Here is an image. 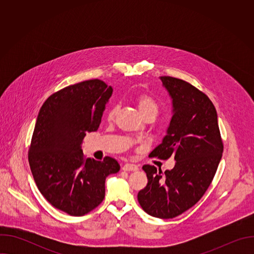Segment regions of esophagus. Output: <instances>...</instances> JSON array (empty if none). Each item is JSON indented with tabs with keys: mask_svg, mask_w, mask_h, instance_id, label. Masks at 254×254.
<instances>
[{
	"mask_svg": "<svg viewBox=\"0 0 254 254\" xmlns=\"http://www.w3.org/2000/svg\"><path fill=\"white\" fill-rule=\"evenodd\" d=\"M138 169V167L134 164H130V163H127L124 165L123 170L126 172H129V171H136Z\"/></svg>",
	"mask_w": 254,
	"mask_h": 254,
	"instance_id": "esophagus-1",
	"label": "esophagus"
}]
</instances>
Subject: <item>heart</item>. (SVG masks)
I'll use <instances>...</instances> for the list:
<instances>
[{
    "mask_svg": "<svg viewBox=\"0 0 254 254\" xmlns=\"http://www.w3.org/2000/svg\"><path fill=\"white\" fill-rule=\"evenodd\" d=\"M134 103L137 107L138 112L143 118L147 117H155L159 113V105L157 101L149 94L147 93H138L134 96ZM119 111V105H114L110 108V111L107 113V118L110 120H113L117 113Z\"/></svg>",
    "mask_w": 254,
    "mask_h": 254,
    "instance_id": "heart-1",
    "label": "heart"
}]
</instances>
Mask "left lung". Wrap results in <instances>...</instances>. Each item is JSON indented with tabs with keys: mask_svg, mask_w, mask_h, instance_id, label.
<instances>
[{
	"mask_svg": "<svg viewBox=\"0 0 254 254\" xmlns=\"http://www.w3.org/2000/svg\"><path fill=\"white\" fill-rule=\"evenodd\" d=\"M173 98L174 115L168 133L150 154L151 158L174 157L175 167L162 171L143 165L148 184L137 194L141 208L161 219L177 217L193 207L205 194L223 153V141L215 106L189 82L160 77Z\"/></svg>",
	"mask_w": 254,
	"mask_h": 254,
	"instance_id": "1",
	"label": "left lung"
}]
</instances>
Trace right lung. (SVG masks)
<instances>
[{
    "mask_svg": "<svg viewBox=\"0 0 254 254\" xmlns=\"http://www.w3.org/2000/svg\"><path fill=\"white\" fill-rule=\"evenodd\" d=\"M113 88L89 79L66 86L43 103L28 160L36 185L55 208L83 216L104 199L105 178L121 169L118 161L87 159L81 150L88 131L97 130Z\"/></svg>",
    "mask_w": 254,
    "mask_h": 254,
    "instance_id": "add662e5",
    "label": "right lung"
}]
</instances>
